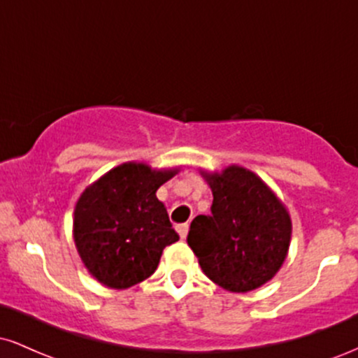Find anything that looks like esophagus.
Returning <instances> with one entry per match:
<instances>
[{
  "mask_svg": "<svg viewBox=\"0 0 358 358\" xmlns=\"http://www.w3.org/2000/svg\"><path fill=\"white\" fill-rule=\"evenodd\" d=\"M188 227H190V225H188V224H182V225H178V227H176V231H178L180 237H182V239H187Z\"/></svg>",
  "mask_w": 358,
  "mask_h": 358,
  "instance_id": "esophagus-1",
  "label": "esophagus"
}]
</instances>
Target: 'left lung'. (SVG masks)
I'll return each instance as SVG.
<instances>
[{"label": "left lung", "mask_w": 358, "mask_h": 358, "mask_svg": "<svg viewBox=\"0 0 358 358\" xmlns=\"http://www.w3.org/2000/svg\"><path fill=\"white\" fill-rule=\"evenodd\" d=\"M210 187V215L192 220L187 242L205 276L232 293L271 281L287 256L291 217L276 193L254 171L231 165L202 171Z\"/></svg>", "instance_id": "obj_1"}]
</instances>
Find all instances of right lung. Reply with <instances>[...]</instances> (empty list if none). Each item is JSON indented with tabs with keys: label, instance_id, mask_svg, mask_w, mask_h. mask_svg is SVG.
Listing matches in <instances>:
<instances>
[{
	"label": "right lung",
	"instance_id": "right-lung-1",
	"mask_svg": "<svg viewBox=\"0 0 358 358\" xmlns=\"http://www.w3.org/2000/svg\"><path fill=\"white\" fill-rule=\"evenodd\" d=\"M178 171L122 163L80 193L73 242L90 276L113 289H126L155 273L163 249L180 239L156 190Z\"/></svg>",
	"mask_w": 358,
	"mask_h": 358
}]
</instances>
